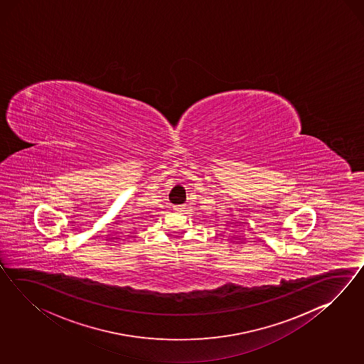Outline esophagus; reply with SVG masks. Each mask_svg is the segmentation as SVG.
I'll return each mask as SVG.
<instances>
[{"label":"esophagus","instance_id":"obj_1","mask_svg":"<svg viewBox=\"0 0 364 364\" xmlns=\"http://www.w3.org/2000/svg\"><path fill=\"white\" fill-rule=\"evenodd\" d=\"M173 209L176 211H186V205H178V206H173Z\"/></svg>","mask_w":364,"mask_h":364}]
</instances>
